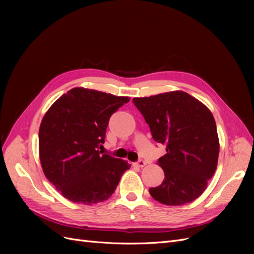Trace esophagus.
Returning a JSON list of instances; mask_svg holds the SVG:
<instances>
[{
	"label": "esophagus",
	"mask_w": 254,
	"mask_h": 254,
	"mask_svg": "<svg viewBox=\"0 0 254 254\" xmlns=\"http://www.w3.org/2000/svg\"><path fill=\"white\" fill-rule=\"evenodd\" d=\"M135 165L139 166V167H144L146 165V162H145L144 160H140V161H137V162L135 163Z\"/></svg>",
	"instance_id": "34e87169"
}]
</instances>
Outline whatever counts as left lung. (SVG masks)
Wrapping results in <instances>:
<instances>
[{"label":"left lung","mask_w":254,"mask_h":254,"mask_svg":"<svg viewBox=\"0 0 254 254\" xmlns=\"http://www.w3.org/2000/svg\"><path fill=\"white\" fill-rule=\"evenodd\" d=\"M133 104L149 125L152 139L166 146L158 160L164 180L149 189L151 197L174 206L194 201L217 167L219 140L212 112L183 91L134 97Z\"/></svg>","instance_id":"obj_1"}]
</instances>
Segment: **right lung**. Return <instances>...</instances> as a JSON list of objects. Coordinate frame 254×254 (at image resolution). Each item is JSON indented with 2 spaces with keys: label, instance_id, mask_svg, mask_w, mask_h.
Here are the masks:
<instances>
[{
  "label": "right lung",
  "instance_id": "obj_1",
  "mask_svg": "<svg viewBox=\"0 0 254 254\" xmlns=\"http://www.w3.org/2000/svg\"><path fill=\"white\" fill-rule=\"evenodd\" d=\"M129 101L78 87L61 95L44 114L39 128L42 170L70 201L91 205L107 200L130 168L127 161L98 150L110 117Z\"/></svg>",
  "mask_w": 254,
  "mask_h": 254
}]
</instances>
